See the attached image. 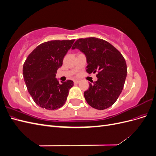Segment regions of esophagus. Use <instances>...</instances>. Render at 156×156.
Masks as SVG:
<instances>
[{
    "label": "esophagus",
    "mask_w": 156,
    "mask_h": 156,
    "mask_svg": "<svg viewBox=\"0 0 156 156\" xmlns=\"http://www.w3.org/2000/svg\"><path fill=\"white\" fill-rule=\"evenodd\" d=\"M79 83V80H75V81H74V83H75V84H78Z\"/></svg>",
    "instance_id": "obj_1"
}]
</instances>
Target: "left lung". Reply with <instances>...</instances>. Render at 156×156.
<instances>
[{
	"label": "left lung",
	"mask_w": 156,
	"mask_h": 156,
	"mask_svg": "<svg viewBox=\"0 0 156 156\" xmlns=\"http://www.w3.org/2000/svg\"><path fill=\"white\" fill-rule=\"evenodd\" d=\"M72 49L85 54L89 74L98 73V81L90 84L84 92L88 104L98 110L112 106L122 92L127 76L124 56L108 41L94 37L78 39Z\"/></svg>",
	"instance_id": "1"
}]
</instances>
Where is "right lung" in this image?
<instances>
[{"label": "right lung", "mask_w": 156, "mask_h": 156, "mask_svg": "<svg viewBox=\"0 0 156 156\" xmlns=\"http://www.w3.org/2000/svg\"><path fill=\"white\" fill-rule=\"evenodd\" d=\"M75 40H51L40 44L28 56L23 64V75L30 95L36 104L48 110L62 107L72 80L59 83L55 77L57 69Z\"/></svg>", "instance_id": "add662e5"}]
</instances>
